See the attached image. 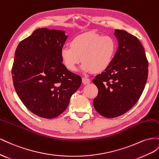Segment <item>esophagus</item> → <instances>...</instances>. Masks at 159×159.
Returning a JSON list of instances; mask_svg holds the SVG:
<instances>
[{
    "label": "esophagus",
    "mask_w": 159,
    "mask_h": 159,
    "mask_svg": "<svg viewBox=\"0 0 159 159\" xmlns=\"http://www.w3.org/2000/svg\"><path fill=\"white\" fill-rule=\"evenodd\" d=\"M82 81L83 84H89L90 83V80L88 78H85V77H83L82 79Z\"/></svg>",
    "instance_id": "34e87169"
}]
</instances>
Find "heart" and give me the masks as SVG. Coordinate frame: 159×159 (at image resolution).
Instances as JSON below:
<instances>
[{"label": "heart", "mask_w": 159, "mask_h": 159, "mask_svg": "<svg viewBox=\"0 0 159 159\" xmlns=\"http://www.w3.org/2000/svg\"><path fill=\"white\" fill-rule=\"evenodd\" d=\"M116 49V43L111 37L86 33L72 39L70 47H64L61 49V56L70 71H75L76 66L82 61L83 70L97 74L109 67Z\"/></svg>", "instance_id": "obj_1"}]
</instances>
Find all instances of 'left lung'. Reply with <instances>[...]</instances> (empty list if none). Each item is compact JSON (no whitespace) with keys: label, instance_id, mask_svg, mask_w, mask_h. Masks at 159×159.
I'll use <instances>...</instances> for the list:
<instances>
[{"label":"left lung","instance_id":"left-lung-1","mask_svg":"<svg viewBox=\"0 0 159 159\" xmlns=\"http://www.w3.org/2000/svg\"><path fill=\"white\" fill-rule=\"evenodd\" d=\"M119 47L111 65L93 80L98 93L94 107L100 115L115 118L138 101L148 77V63L141 43L134 36L115 30Z\"/></svg>","mask_w":159,"mask_h":159}]
</instances>
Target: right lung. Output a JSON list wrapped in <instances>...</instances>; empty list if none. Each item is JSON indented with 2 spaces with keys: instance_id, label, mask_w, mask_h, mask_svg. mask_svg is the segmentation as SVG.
I'll return each instance as SVG.
<instances>
[{
  "instance_id": "add662e5",
  "label": "right lung",
  "mask_w": 159,
  "mask_h": 159,
  "mask_svg": "<svg viewBox=\"0 0 159 159\" xmlns=\"http://www.w3.org/2000/svg\"><path fill=\"white\" fill-rule=\"evenodd\" d=\"M67 37L64 30L38 29L15 51L12 75L16 93L29 110L44 119L64 112L82 83L62 64L61 51Z\"/></svg>"
}]
</instances>
